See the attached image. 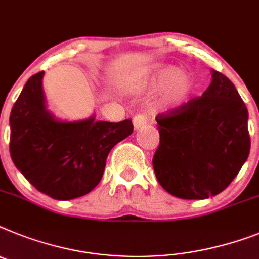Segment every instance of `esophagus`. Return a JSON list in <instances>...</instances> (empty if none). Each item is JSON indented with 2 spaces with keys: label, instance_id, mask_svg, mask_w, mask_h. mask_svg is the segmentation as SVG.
Listing matches in <instances>:
<instances>
[{
  "label": "esophagus",
  "instance_id": "obj_1",
  "mask_svg": "<svg viewBox=\"0 0 259 259\" xmlns=\"http://www.w3.org/2000/svg\"><path fill=\"white\" fill-rule=\"evenodd\" d=\"M148 123V118H147V114H144V112H139V114L135 115L134 118V125L135 128L138 130V128L143 127V125H145Z\"/></svg>",
  "mask_w": 259,
  "mask_h": 259
}]
</instances>
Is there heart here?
<instances>
[{"label":"heart","instance_id":"heart-1","mask_svg":"<svg viewBox=\"0 0 259 259\" xmlns=\"http://www.w3.org/2000/svg\"><path fill=\"white\" fill-rule=\"evenodd\" d=\"M156 88H167L166 101L170 106H180L185 103L194 93V83L187 76H183L180 68L173 65L162 66L154 72L151 78Z\"/></svg>","mask_w":259,"mask_h":259}]
</instances>
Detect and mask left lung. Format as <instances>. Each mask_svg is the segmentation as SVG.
<instances>
[{"label":"left lung","mask_w":259,"mask_h":259,"mask_svg":"<svg viewBox=\"0 0 259 259\" xmlns=\"http://www.w3.org/2000/svg\"><path fill=\"white\" fill-rule=\"evenodd\" d=\"M247 108L231 79L212 70L202 97L156 118L157 181L181 199H207L235 180L250 152Z\"/></svg>","instance_id":"8db88e82"}]
</instances>
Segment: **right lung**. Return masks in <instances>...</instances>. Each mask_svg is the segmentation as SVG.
<instances>
[{
  "label": "right lung",
  "mask_w": 259,
  "mask_h": 259,
  "mask_svg": "<svg viewBox=\"0 0 259 259\" xmlns=\"http://www.w3.org/2000/svg\"><path fill=\"white\" fill-rule=\"evenodd\" d=\"M44 72L31 76L10 114V156L36 190L57 200L90 193L101 181L106 158L132 134L130 119L57 120L46 106Z\"/></svg>",
  "instance_id": "add662e5"
}]
</instances>
